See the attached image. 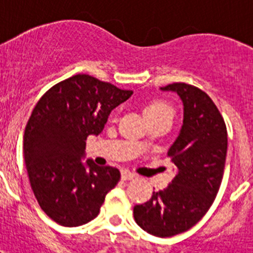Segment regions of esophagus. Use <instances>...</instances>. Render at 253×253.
I'll return each mask as SVG.
<instances>
[{"label": "esophagus", "instance_id": "34e87169", "mask_svg": "<svg viewBox=\"0 0 253 253\" xmlns=\"http://www.w3.org/2000/svg\"><path fill=\"white\" fill-rule=\"evenodd\" d=\"M134 177H135V175H134V173H131L130 171H126V169L122 171V180L128 181V180H133Z\"/></svg>", "mask_w": 253, "mask_h": 253}]
</instances>
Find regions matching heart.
<instances>
[{
  "label": "heart",
  "mask_w": 253,
  "mask_h": 253,
  "mask_svg": "<svg viewBox=\"0 0 253 253\" xmlns=\"http://www.w3.org/2000/svg\"><path fill=\"white\" fill-rule=\"evenodd\" d=\"M144 115L148 120L156 119V118H161V116L171 115L173 116V110L171 106L162 101H152L144 107Z\"/></svg>",
  "instance_id": "1"
}]
</instances>
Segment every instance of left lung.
Listing matches in <instances>:
<instances>
[{
    "label": "left lung",
    "mask_w": 253,
    "mask_h": 253,
    "mask_svg": "<svg viewBox=\"0 0 253 253\" xmlns=\"http://www.w3.org/2000/svg\"><path fill=\"white\" fill-rule=\"evenodd\" d=\"M161 90L175 91L184 102V124L167 152L176 176L133 213L140 228L165 238L189 231L210 209L222 184L228 138L222 114L204 91L184 82Z\"/></svg>",
    "instance_id": "obj_1"
}]
</instances>
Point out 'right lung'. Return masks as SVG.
Wrapping results in <instances>:
<instances>
[{
	"label": "right lung",
	"mask_w": 253,
	"mask_h": 253,
	"mask_svg": "<svg viewBox=\"0 0 253 253\" xmlns=\"http://www.w3.org/2000/svg\"><path fill=\"white\" fill-rule=\"evenodd\" d=\"M133 91L88 75L50 87L35 105L24 134L30 186L55 223L77 227L97 216L105 196L120 180L118 169L81 162L88 135H99L107 116Z\"/></svg>",
	"instance_id": "right-lung-1"
}]
</instances>
